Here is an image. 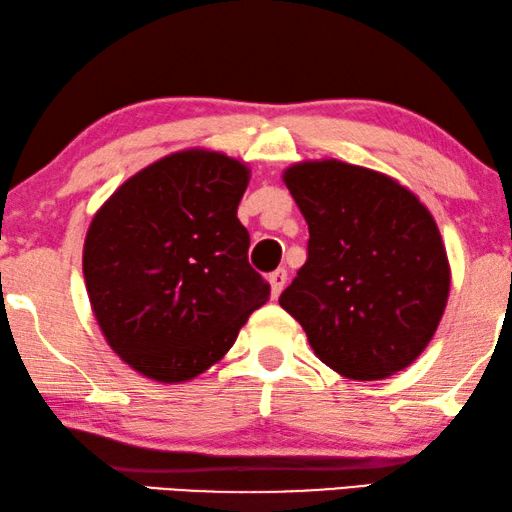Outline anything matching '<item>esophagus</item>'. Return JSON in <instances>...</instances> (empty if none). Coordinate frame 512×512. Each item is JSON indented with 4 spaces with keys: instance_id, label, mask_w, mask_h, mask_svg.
I'll return each mask as SVG.
<instances>
[{
    "instance_id": "1",
    "label": "esophagus",
    "mask_w": 512,
    "mask_h": 512,
    "mask_svg": "<svg viewBox=\"0 0 512 512\" xmlns=\"http://www.w3.org/2000/svg\"><path fill=\"white\" fill-rule=\"evenodd\" d=\"M269 283H271V297L278 299L283 287L287 285V271L285 269H276L273 273H269Z\"/></svg>"
}]
</instances>
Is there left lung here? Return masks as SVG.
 <instances>
[{
    "instance_id": "1",
    "label": "left lung",
    "mask_w": 512,
    "mask_h": 512,
    "mask_svg": "<svg viewBox=\"0 0 512 512\" xmlns=\"http://www.w3.org/2000/svg\"><path fill=\"white\" fill-rule=\"evenodd\" d=\"M283 183L308 225V259L278 304L320 362L380 380L422 355L450 297L434 215L397 178L334 157L294 162Z\"/></svg>"
}]
</instances>
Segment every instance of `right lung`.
Instances as JSON below:
<instances>
[{
  "instance_id": "1",
  "label": "right lung",
  "mask_w": 512,
  "mask_h": 512,
  "mask_svg": "<svg viewBox=\"0 0 512 512\" xmlns=\"http://www.w3.org/2000/svg\"><path fill=\"white\" fill-rule=\"evenodd\" d=\"M246 162L185 148L129 176L83 243L90 308L111 350L155 383H187L232 348L271 285L248 264L236 208Z\"/></svg>"
}]
</instances>
